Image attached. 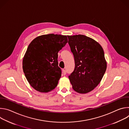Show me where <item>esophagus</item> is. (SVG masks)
I'll return each mask as SVG.
<instances>
[{
    "instance_id": "obj_1",
    "label": "esophagus",
    "mask_w": 129,
    "mask_h": 129,
    "mask_svg": "<svg viewBox=\"0 0 129 129\" xmlns=\"http://www.w3.org/2000/svg\"><path fill=\"white\" fill-rule=\"evenodd\" d=\"M62 73H63V75H65L66 74V70H64V69L62 70Z\"/></svg>"
}]
</instances>
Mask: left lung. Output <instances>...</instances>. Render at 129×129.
<instances>
[{"label": "left lung", "instance_id": "1", "mask_svg": "<svg viewBox=\"0 0 129 129\" xmlns=\"http://www.w3.org/2000/svg\"><path fill=\"white\" fill-rule=\"evenodd\" d=\"M67 37L75 62V69L68 78L73 90L87 93L99 84L106 72L104 50L98 42L85 35Z\"/></svg>", "mask_w": 129, "mask_h": 129}]
</instances>
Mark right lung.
Instances as JSON below:
<instances>
[{
  "label": "right lung",
  "mask_w": 129,
  "mask_h": 129,
  "mask_svg": "<svg viewBox=\"0 0 129 129\" xmlns=\"http://www.w3.org/2000/svg\"><path fill=\"white\" fill-rule=\"evenodd\" d=\"M68 42L66 36L53 34L37 37L29 44L22 68L30 86L40 92L56 88L61 77L58 66V52Z\"/></svg>",
  "instance_id": "obj_1"
}]
</instances>
